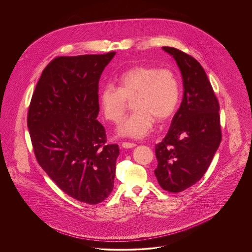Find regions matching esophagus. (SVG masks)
<instances>
[{
  "instance_id": "1",
  "label": "esophagus",
  "mask_w": 252,
  "mask_h": 252,
  "mask_svg": "<svg viewBox=\"0 0 252 252\" xmlns=\"http://www.w3.org/2000/svg\"><path fill=\"white\" fill-rule=\"evenodd\" d=\"M121 145H122V147H124V148H133V147L136 146V144H134V143H127V142L122 143Z\"/></svg>"
}]
</instances>
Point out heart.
I'll use <instances>...</instances> for the list:
<instances>
[{
	"label": "heart",
	"mask_w": 252,
	"mask_h": 252,
	"mask_svg": "<svg viewBox=\"0 0 252 252\" xmlns=\"http://www.w3.org/2000/svg\"><path fill=\"white\" fill-rule=\"evenodd\" d=\"M116 81L117 87L107 84L101 89L99 101L104 116L118 123L124 117L128 101L133 99L132 107L135 110L119 126L120 136L132 139L146 137L155 120H169L179 106L180 81L171 69L137 65L122 72Z\"/></svg>",
	"instance_id": "b5f03b06"
}]
</instances>
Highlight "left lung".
Segmentation results:
<instances>
[{
	"label": "left lung",
	"instance_id": "obj_1",
	"mask_svg": "<svg viewBox=\"0 0 252 252\" xmlns=\"http://www.w3.org/2000/svg\"><path fill=\"white\" fill-rule=\"evenodd\" d=\"M180 68L183 98L168 134L155 145L160 186L181 192L207 172L221 142L219 103L201 64L180 49L164 46Z\"/></svg>",
	"mask_w": 252,
	"mask_h": 252
}]
</instances>
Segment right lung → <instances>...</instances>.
<instances>
[{"instance_id": "add662e5", "label": "right lung", "mask_w": 252, "mask_h": 252, "mask_svg": "<svg viewBox=\"0 0 252 252\" xmlns=\"http://www.w3.org/2000/svg\"><path fill=\"white\" fill-rule=\"evenodd\" d=\"M115 52L60 56L42 71L27 124L36 161L57 186L89 205L106 200L114 186L117 144H107L97 120L99 80Z\"/></svg>"}]
</instances>
